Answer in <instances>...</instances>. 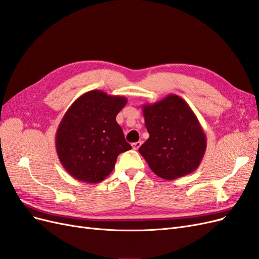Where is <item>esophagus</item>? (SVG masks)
Listing matches in <instances>:
<instances>
[{
    "mask_svg": "<svg viewBox=\"0 0 259 259\" xmlns=\"http://www.w3.org/2000/svg\"><path fill=\"white\" fill-rule=\"evenodd\" d=\"M140 146H142V142H137V143L132 144V147H133V149H134V150H138Z\"/></svg>",
    "mask_w": 259,
    "mask_h": 259,
    "instance_id": "1",
    "label": "esophagus"
}]
</instances>
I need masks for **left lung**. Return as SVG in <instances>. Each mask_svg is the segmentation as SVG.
I'll list each match as a JSON object with an SVG mask.
<instances>
[{"label":"left lung","instance_id":"1","mask_svg":"<svg viewBox=\"0 0 259 259\" xmlns=\"http://www.w3.org/2000/svg\"><path fill=\"white\" fill-rule=\"evenodd\" d=\"M142 108L149 138L138 151L149 167L166 180L191 174L206 150L205 133L192 109L174 94Z\"/></svg>","mask_w":259,"mask_h":259}]
</instances>
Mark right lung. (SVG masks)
Listing matches in <instances>:
<instances>
[{
    "mask_svg": "<svg viewBox=\"0 0 259 259\" xmlns=\"http://www.w3.org/2000/svg\"><path fill=\"white\" fill-rule=\"evenodd\" d=\"M127 99L103 91L84 93L69 107L55 138L61 165L73 178L97 184L111 173L117 155L132 149L115 117Z\"/></svg>",
    "mask_w": 259,
    "mask_h": 259,
    "instance_id": "1",
    "label": "right lung"
}]
</instances>
